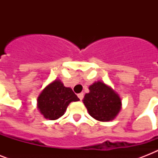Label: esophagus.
Segmentation results:
<instances>
[{"instance_id":"esophagus-1","label":"esophagus","mask_w":158,"mask_h":158,"mask_svg":"<svg viewBox=\"0 0 158 158\" xmlns=\"http://www.w3.org/2000/svg\"><path fill=\"white\" fill-rule=\"evenodd\" d=\"M78 97H79V98L80 99V100H82V99L84 98V94H83V93H81V94H78Z\"/></svg>"}]
</instances>
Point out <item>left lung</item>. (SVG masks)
I'll return each instance as SVG.
<instances>
[{
    "instance_id": "1",
    "label": "left lung",
    "mask_w": 158,
    "mask_h": 158,
    "mask_svg": "<svg viewBox=\"0 0 158 158\" xmlns=\"http://www.w3.org/2000/svg\"><path fill=\"white\" fill-rule=\"evenodd\" d=\"M89 89V93L85 94L83 102L89 115L102 122L114 120L122 106L119 94L102 81L94 82Z\"/></svg>"
}]
</instances>
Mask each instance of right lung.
Returning <instances> with one entry per match:
<instances>
[{
    "mask_svg": "<svg viewBox=\"0 0 158 158\" xmlns=\"http://www.w3.org/2000/svg\"><path fill=\"white\" fill-rule=\"evenodd\" d=\"M79 101L70 88L55 79L42 90L38 97V109L45 119L55 120L61 117L72 102Z\"/></svg>",
    "mask_w": 158,
    "mask_h": 158,
    "instance_id": "1",
    "label": "right lung"
}]
</instances>
